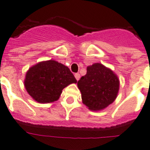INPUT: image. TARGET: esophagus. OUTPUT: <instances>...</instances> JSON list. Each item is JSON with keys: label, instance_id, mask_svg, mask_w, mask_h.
Instances as JSON below:
<instances>
[{"label": "esophagus", "instance_id": "obj_1", "mask_svg": "<svg viewBox=\"0 0 150 150\" xmlns=\"http://www.w3.org/2000/svg\"><path fill=\"white\" fill-rule=\"evenodd\" d=\"M75 78H76V80L78 81L79 79H80L81 75H80V74H79V73H75Z\"/></svg>", "mask_w": 150, "mask_h": 150}]
</instances>
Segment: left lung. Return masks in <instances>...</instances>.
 I'll list each match as a JSON object with an SVG mask.
<instances>
[{"instance_id":"obj_1","label":"left lung","mask_w":150,"mask_h":150,"mask_svg":"<svg viewBox=\"0 0 150 150\" xmlns=\"http://www.w3.org/2000/svg\"><path fill=\"white\" fill-rule=\"evenodd\" d=\"M82 102L93 111L104 110L118 95L120 80L110 69L99 63L87 67V74L78 81Z\"/></svg>"}]
</instances>
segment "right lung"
<instances>
[{
  "mask_svg": "<svg viewBox=\"0 0 150 150\" xmlns=\"http://www.w3.org/2000/svg\"><path fill=\"white\" fill-rule=\"evenodd\" d=\"M76 83L69 69L54 60L40 62L30 67L24 81L28 94L42 104L57 101L63 88Z\"/></svg>",
  "mask_w": 150,
  "mask_h": 150,
  "instance_id": "right-lung-1",
  "label": "right lung"
}]
</instances>
